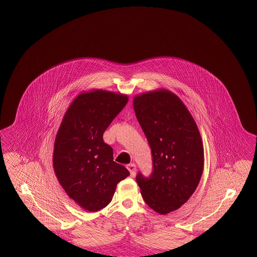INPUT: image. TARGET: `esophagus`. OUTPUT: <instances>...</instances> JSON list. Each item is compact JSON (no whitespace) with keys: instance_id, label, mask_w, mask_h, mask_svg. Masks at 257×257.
<instances>
[{"instance_id":"1","label":"esophagus","mask_w":257,"mask_h":257,"mask_svg":"<svg viewBox=\"0 0 257 257\" xmlns=\"http://www.w3.org/2000/svg\"><path fill=\"white\" fill-rule=\"evenodd\" d=\"M127 169H128V171H130V173H131V176H132V177H135V176H136V172H137V166H136V164H135V163L128 164V165H127Z\"/></svg>"}]
</instances>
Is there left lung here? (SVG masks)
I'll list each match as a JSON object with an SVG mask.
<instances>
[{
  "instance_id": "left-lung-1",
  "label": "left lung",
  "mask_w": 257,
  "mask_h": 257,
  "mask_svg": "<svg viewBox=\"0 0 257 257\" xmlns=\"http://www.w3.org/2000/svg\"><path fill=\"white\" fill-rule=\"evenodd\" d=\"M137 118L151 148L153 171L137 182L147 205L166 215L178 210L197 189L204 168L199 128L180 98L158 89L134 98Z\"/></svg>"
}]
</instances>
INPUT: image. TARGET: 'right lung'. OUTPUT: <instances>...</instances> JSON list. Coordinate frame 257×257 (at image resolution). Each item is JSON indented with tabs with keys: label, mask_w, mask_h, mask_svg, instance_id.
Wrapping results in <instances>:
<instances>
[{
	"label": "right lung",
	"mask_w": 257,
	"mask_h": 257,
	"mask_svg": "<svg viewBox=\"0 0 257 257\" xmlns=\"http://www.w3.org/2000/svg\"><path fill=\"white\" fill-rule=\"evenodd\" d=\"M128 97L94 89L79 94L64 113L56 134L53 169L70 199L88 212L107 207L116 184L130 175L113 161L103 135Z\"/></svg>",
	"instance_id": "1"
}]
</instances>
